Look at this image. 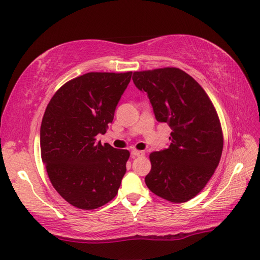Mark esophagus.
I'll use <instances>...</instances> for the list:
<instances>
[{"mask_svg":"<svg viewBox=\"0 0 260 260\" xmlns=\"http://www.w3.org/2000/svg\"><path fill=\"white\" fill-rule=\"evenodd\" d=\"M144 151H137V150H133L131 152V156L132 157H136V156H142L144 155Z\"/></svg>","mask_w":260,"mask_h":260,"instance_id":"esophagus-1","label":"esophagus"}]
</instances>
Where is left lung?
Here are the masks:
<instances>
[{
	"label": "left lung",
	"mask_w": 260,
	"mask_h": 260,
	"mask_svg": "<svg viewBox=\"0 0 260 260\" xmlns=\"http://www.w3.org/2000/svg\"><path fill=\"white\" fill-rule=\"evenodd\" d=\"M133 81L150 99L156 120L172 129L169 147L151 153L145 183L165 200L189 201L211 179L222 154L215 108L203 88L179 68L135 71Z\"/></svg>",
	"instance_id": "obj_1"
}]
</instances>
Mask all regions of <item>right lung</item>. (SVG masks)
Returning a JSON list of instances; mask_svg holds the SVG:
<instances>
[{
    "label": "right lung",
    "mask_w": 260,
    "mask_h": 260,
    "mask_svg": "<svg viewBox=\"0 0 260 260\" xmlns=\"http://www.w3.org/2000/svg\"><path fill=\"white\" fill-rule=\"evenodd\" d=\"M132 71L88 73L60 88L40 128L42 162L57 192L71 206L92 210L116 197L126 173L127 150L96 142L114 119Z\"/></svg>",
    "instance_id": "right-lung-1"
}]
</instances>
